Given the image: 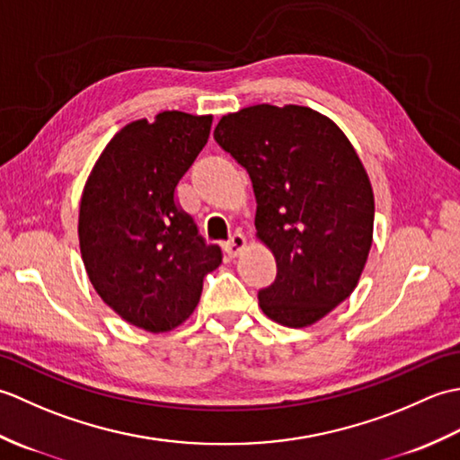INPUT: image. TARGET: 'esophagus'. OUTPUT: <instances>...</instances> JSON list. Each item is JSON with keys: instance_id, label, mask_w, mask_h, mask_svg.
<instances>
[{"instance_id": "esophagus-1", "label": "esophagus", "mask_w": 460, "mask_h": 460, "mask_svg": "<svg viewBox=\"0 0 460 460\" xmlns=\"http://www.w3.org/2000/svg\"><path fill=\"white\" fill-rule=\"evenodd\" d=\"M245 249H247V239H245V235H241V233L233 235L227 245H225V252H227L231 259H237Z\"/></svg>"}]
</instances>
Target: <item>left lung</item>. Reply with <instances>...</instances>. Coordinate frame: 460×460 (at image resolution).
<instances>
[{
    "label": "left lung",
    "instance_id": "8db88e82",
    "mask_svg": "<svg viewBox=\"0 0 460 460\" xmlns=\"http://www.w3.org/2000/svg\"><path fill=\"white\" fill-rule=\"evenodd\" d=\"M213 138L247 170L257 239L277 261L265 316L306 328L356 290L374 243V190L348 136L308 106L225 114Z\"/></svg>",
    "mask_w": 460,
    "mask_h": 460
}]
</instances>
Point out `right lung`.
<instances>
[{
    "label": "right lung",
    "instance_id": "right-lung-1",
    "mask_svg": "<svg viewBox=\"0 0 460 460\" xmlns=\"http://www.w3.org/2000/svg\"><path fill=\"white\" fill-rule=\"evenodd\" d=\"M211 122V114L165 111L126 124L83 188L79 245L91 285L122 320L152 334L183 324L205 275L221 265V249L205 245L173 201Z\"/></svg>",
    "mask_w": 460,
    "mask_h": 460
}]
</instances>
